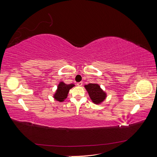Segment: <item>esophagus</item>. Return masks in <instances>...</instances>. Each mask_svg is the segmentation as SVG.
Here are the masks:
<instances>
[{"label": "esophagus", "mask_w": 157, "mask_h": 157, "mask_svg": "<svg viewBox=\"0 0 157 157\" xmlns=\"http://www.w3.org/2000/svg\"><path fill=\"white\" fill-rule=\"evenodd\" d=\"M77 85L79 86H81L82 85V82H77Z\"/></svg>", "instance_id": "esophagus-1"}]
</instances>
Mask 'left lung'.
I'll list each match as a JSON object with an SVG mask.
<instances>
[{"mask_svg":"<svg viewBox=\"0 0 157 157\" xmlns=\"http://www.w3.org/2000/svg\"><path fill=\"white\" fill-rule=\"evenodd\" d=\"M92 101L96 104L101 103L106 98V94L97 84L90 83L84 86Z\"/></svg>","mask_w":157,"mask_h":157,"instance_id":"1","label":"left lung"}]
</instances>
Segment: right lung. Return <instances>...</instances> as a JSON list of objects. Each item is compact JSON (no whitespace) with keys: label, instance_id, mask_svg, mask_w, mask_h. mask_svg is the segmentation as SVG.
I'll use <instances>...</instances> for the list:
<instances>
[{"label":"right lung","instance_id":"obj_1","mask_svg":"<svg viewBox=\"0 0 157 157\" xmlns=\"http://www.w3.org/2000/svg\"><path fill=\"white\" fill-rule=\"evenodd\" d=\"M75 86V84H66L63 82H61L57 89L56 92L54 94V98L56 100L58 101H63L65 99L67 98V94L69 93V90Z\"/></svg>","mask_w":157,"mask_h":157}]
</instances>
